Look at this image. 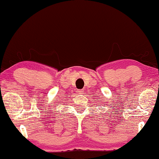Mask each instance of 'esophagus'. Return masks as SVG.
Listing matches in <instances>:
<instances>
[{
  "mask_svg": "<svg viewBox=\"0 0 159 159\" xmlns=\"http://www.w3.org/2000/svg\"><path fill=\"white\" fill-rule=\"evenodd\" d=\"M77 92H78V93L81 94V93H83V92H84V90H79Z\"/></svg>",
  "mask_w": 159,
  "mask_h": 159,
  "instance_id": "34e87169",
  "label": "esophagus"
}]
</instances>
